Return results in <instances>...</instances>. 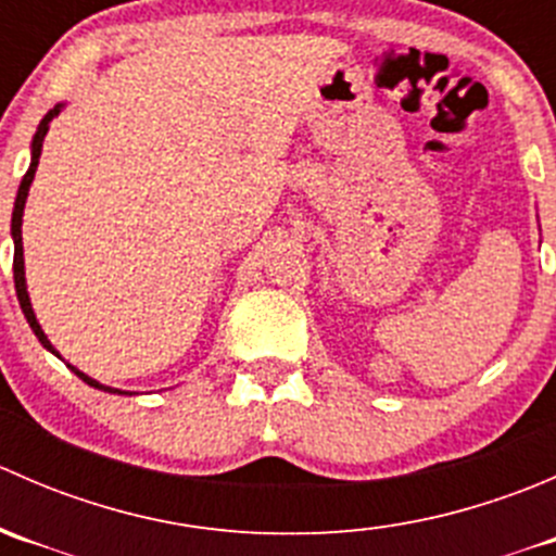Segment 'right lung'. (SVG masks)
I'll use <instances>...</instances> for the list:
<instances>
[{"label": "right lung", "instance_id": "1", "mask_svg": "<svg viewBox=\"0 0 556 556\" xmlns=\"http://www.w3.org/2000/svg\"><path fill=\"white\" fill-rule=\"evenodd\" d=\"M53 115H59V106L55 110H50L48 115L42 117V123H39L37 134H35V142H31V166L29 172L24 174V179H21V188H18V195H15V210H13V242H15V255H13V279H15V293H18V301H21V309H24L26 319H29L31 330H35V336L39 341H42V346H48L50 352L53 350V344L48 341V336L42 333V328H39L35 312H31V304H29V293H26V277H24V242H21V217H24V204H26V195H29V185L31 179H35V172H37V164H39V155H42V142H45V134H48V123L53 121ZM72 371L77 374V377L83 379L86 384L91 387H99V390H110V387H102L99 382H93L91 377H86L83 371H77L75 366H70ZM110 392H121V390H110Z\"/></svg>", "mask_w": 556, "mask_h": 556}]
</instances>
